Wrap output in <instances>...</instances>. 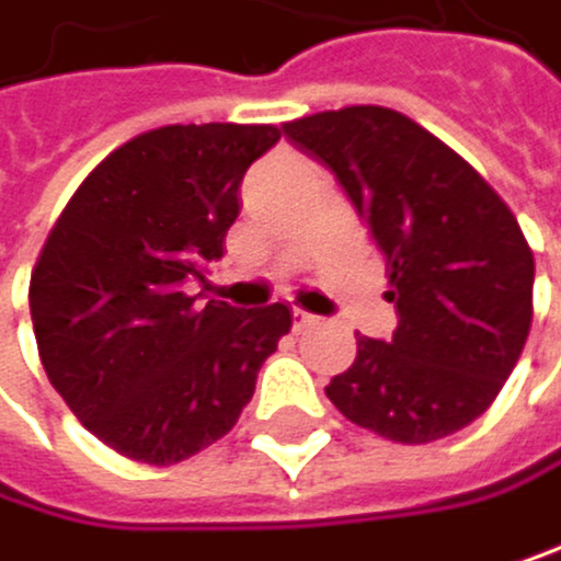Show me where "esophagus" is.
Wrapping results in <instances>:
<instances>
[{"mask_svg": "<svg viewBox=\"0 0 561 561\" xmlns=\"http://www.w3.org/2000/svg\"><path fill=\"white\" fill-rule=\"evenodd\" d=\"M293 327L296 330H313V327H320V317L306 313V309H293Z\"/></svg>", "mask_w": 561, "mask_h": 561, "instance_id": "obj_1", "label": "esophagus"}]
</instances>
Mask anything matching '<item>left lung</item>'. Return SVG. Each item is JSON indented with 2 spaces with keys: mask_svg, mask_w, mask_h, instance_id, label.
I'll use <instances>...</instances> for the list:
<instances>
[{
  "mask_svg": "<svg viewBox=\"0 0 561 561\" xmlns=\"http://www.w3.org/2000/svg\"><path fill=\"white\" fill-rule=\"evenodd\" d=\"M333 170L388 268L391 341L360 336L327 385L351 422L433 443L491 409L531 330L535 259L507 204L467 159L402 112L351 105L283 125Z\"/></svg>",
  "mask_w": 561,
  "mask_h": 561,
  "instance_id": "obj_1",
  "label": "left lung"
}]
</instances>
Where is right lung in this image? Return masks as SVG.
Masks as SVG:
<instances>
[{
	"mask_svg": "<svg viewBox=\"0 0 561 561\" xmlns=\"http://www.w3.org/2000/svg\"><path fill=\"white\" fill-rule=\"evenodd\" d=\"M275 125H163L118 146L78 186L30 278L43 371L88 433L170 467L234 430L286 302L197 306L186 278L225 255L241 180Z\"/></svg>",
	"mask_w": 561,
	"mask_h": 561,
	"instance_id": "right-lung-1",
	"label": "right lung"
}]
</instances>
